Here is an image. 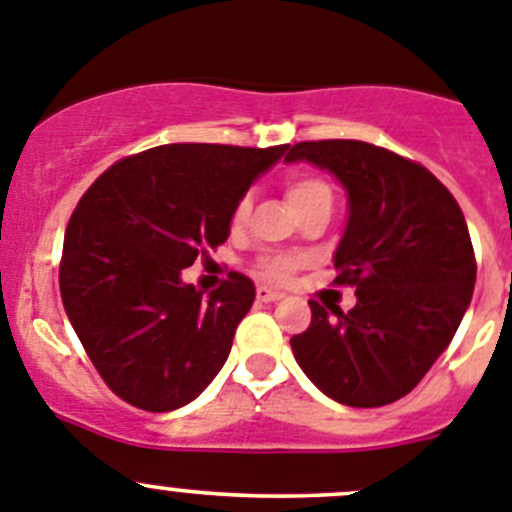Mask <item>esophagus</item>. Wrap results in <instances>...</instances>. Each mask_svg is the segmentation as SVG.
I'll list each match as a JSON object with an SVG mask.
<instances>
[{
  "label": "esophagus",
  "mask_w": 512,
  "mask_h": 512,
  "mask_svg": "<svg viewBox=\"0 0 512 512\" xmlns=\"http://www.w3.org/2000/svg\"><path fill=\"white\" fill-rule=\"evenodd\" d=\"M283 296H285L283 290L267 288V285H257V301H262V303H275V301H280V298H283Z\"/></svg>",
  "instance_id": "obj_1"
}]
</instances>
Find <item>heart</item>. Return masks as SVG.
<instances>
[{"label": "heart", "instance_id": "heart-1", "mask_svg": "<svg viewBox=\"0 0 512 512\" xmlns=\"http://www.w3.org/2000/svg\"><path fill=\"white\" fill-rule=\"evenodd\" d=\"M285 196H288L290 206L296 211H303L306 206L319 204V201H331V188L329 183L321 181L316 176H308V173H290L285 176ZM250 196H242V199L234 204L232 209V224L239 227L250 216ZM298 265V257L293 255H265L257 260V273L265 280H285Z\"/></svg>", "mask_w": 512, "mask_h": 512}]
</instances>
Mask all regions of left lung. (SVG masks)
<instances>
[{
	"label": "left lung",
	"instance_id": "obj_1",
	"mask_svg": "<svg viewBox=\"0 0 512 512\" xmlns=\"http://www.w3.org/2000/svg\"><path fill=\"white\" fill-rule=\"evenodd\" d=\"M285 160L329 170L347 191L334 283L357 296L347 313L308 301L293 357L336 403H395L449 347L472 301L477 262L462 209L434 173L370 142H298Z\"/></svg>",
	"mask_w": 512,
	"mask_h": 512
}]
</instances>
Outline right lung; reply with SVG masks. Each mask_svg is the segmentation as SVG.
<instances>
[{
	"label": "right lung",
	"mask_w": 512,
	"mask_h": 512,
	"mask_svg": "<svg viewBox=\"0 0 512 512\" xmlns=\"http://www.w3.org/2000/svg\"><path fill=\"white\" fill-rule=\"evenodd\" d=\"M285 153L288 145H160L114 163L81 196L63 239L61 298L119 398L168 413L219 375L255 283L229 273L204 296L181 273L227 242L234 204Z\"/></svg>",
	"instance_id": "right-lung-1"
}]
</instances>
